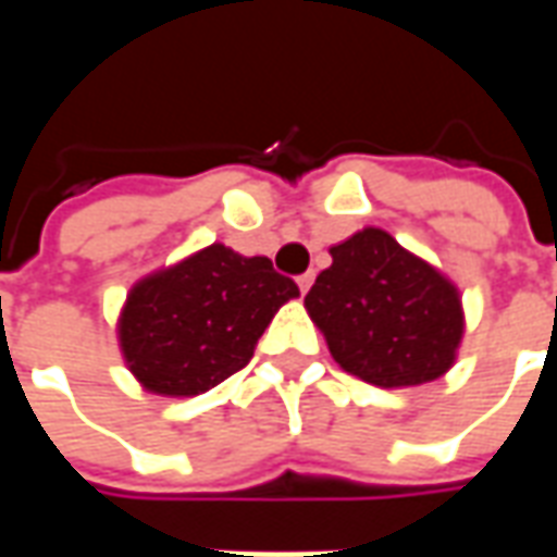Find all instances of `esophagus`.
Masks as SVG:
<instances>
[{
  "instance_id": "34e87169",
  "label": "esophagus",
  "mask_w": 557,
  "mask_h": 557,
  "mask_svg": "<svg viewBox=\"0 0 557 557\" xmlns=\"http://www.w3.org/2000/svg\"><path fill=\"white\" fill-rule=\"evenodd\" d=\"M313 280H315L313 271H307V274H301V277H298V289L307 292V289H310V286H313Z\"/></svg>"
}]
</instances>
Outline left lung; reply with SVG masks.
Segmentation results:
<instances>
[{
    "mask_svg": "<svg viewBox=\"0 0 557 557\" xmlns=\"http://www.w3.org/2000/svg\"><path fill=\"white\" fill-rule=\"evenodd\" d=\"M331 259L304 307L346 373L375 387H414L454 367L466 334L454 280L379 226L334 244Z\"/></svg>",
    "mask_w": 557,
    "mask_h": 557,
    "instance_id": "obj_1",
    "label": "left lung"
}]
</instances>
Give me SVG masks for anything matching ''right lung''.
<instances>
[{
  "instance_id": "1",
  "label": "right lung",
  "mask_w": 557,
  "mask_h": 557,
  "mask_svg": "<svg viewBox=\"0 0 557 557\" xmlns=\"http://www.w3.org/2000/svg\"><path fill=\"white\" fill-rule=\"evenodd\" d=\"M298 295L268 256L208 244L131 286L115 337L143 391L196 397L238 373L280 307Z\"/></svg>"
}]
</instances>
